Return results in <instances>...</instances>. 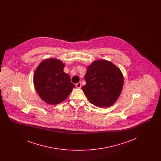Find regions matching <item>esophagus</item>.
Segmentation results:
<instances>
[{
  "label": "esophagus",
  "instance_id": "esophagus-1",
  "mask_svg": "<svg viewBox=\"0 0 161 161\" xmlns=\"http://www.w3.org/2000/svg\"><path fill=\"white\" fill-rule=\"evenodd\" d=\"M75 86H76L77 88H81V82H78V83L75 84Z\"/></svg>",
  "mask_w": 161,
  "mask_h": 161
}]
</instances>
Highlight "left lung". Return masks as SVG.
<instances>
[{"label": "left lung", "mask_w": 161, "mask_h": 161, "mask_svg": "<svg viewBox=\"0 0 161 161\" xmlns=\"http://www.w3.org/2000/svg\"><path fill=\"white\" fill-rule=\"evenodd\" d=\"M86 84L82 90L95 106H112L122 92L124 77L121 70L111 61L98 60L87 66Z\"/></svg>", "instance_id": "left-lung-1"}]
</instances>
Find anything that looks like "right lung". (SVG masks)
<instances>
[{
  "instance_id": "obj_1",
  "label": "right lung",
  "mask_w": 161,
  "mask_h": 161,
  "mask_svg": "<svg viewBox=\"0 0 161 161\" xmlns=\"http://www.w3.org/2000/svg\"><path fill=\"white\" fill-rule=\"evenodd\" d=\"M63 61L49 58L42 61L34 75V85L41 99L51 105L58 104L69 96L75 86L63 71Z\"/></svg>"
}]
</instances>
